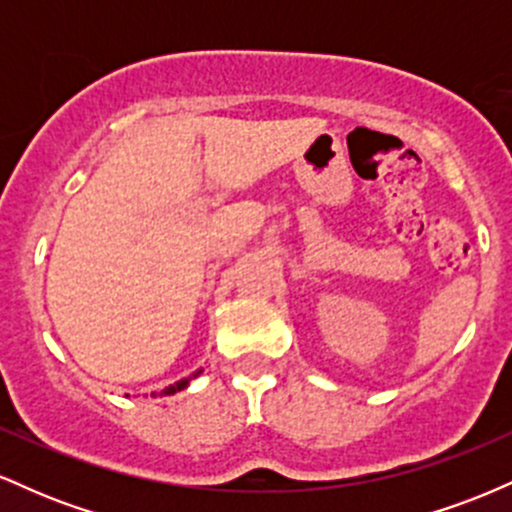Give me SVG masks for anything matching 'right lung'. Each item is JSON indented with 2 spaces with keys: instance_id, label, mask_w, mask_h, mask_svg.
Instances as JSON below:
<instances>
[{
  "instance_id": "1",
  "label": "right lung",
  "mask_w": 512,
  "mask_h": 512,
  "mask_svg": "<svg viewBox=\"0 0 512 512\" xmlns=\"http://www.w3.org/2000/svg\"><path fill=\"white\" fill-rule=\"evenodd\" d=\"M199 373H202V368H199V370H197V373H192V375H190V378H182V380H178V383L168 385V387H166V390H163V392H161V395H175V392L185 390V387H187V385H190V380H192V378H197V375H199Z\"/></svg>"
}]
</instances>
